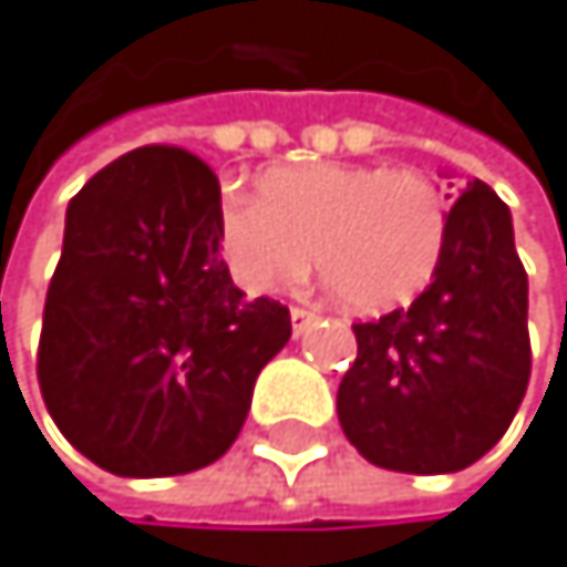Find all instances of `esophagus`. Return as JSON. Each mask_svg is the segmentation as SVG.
I'll use <instances>...</instances> for the list:
<instances>
[{
	"mask_svg": "<svg viewBox=\"0 0 567 567\" xmlns=\"http://www.w3.org/2000/svg\"><path fill=\"white\" fill-rule=\"evenodd\" d=\"M315 321H318L315 311H308V308H290V329H293V336L308 332V329L315 326Z\"/></svg>",
	"mask_w": 567,
	"mask_h": 567,
	"instance_id": "34e87169",
	"label": "esophagus"
}]
</instances>
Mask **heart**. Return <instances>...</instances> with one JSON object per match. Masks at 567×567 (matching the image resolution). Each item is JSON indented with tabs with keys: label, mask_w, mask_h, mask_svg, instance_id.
<instances>
[{
	"label": "heart",
	"mask_w": 567,
	"mask_h": 567,
	"mask_svg": "<svg viewBox=\"0 0 567 567\" xmlns=\"http://www.w3.org/2000/svg\"><path fill=\"white\" fill-rule=\"evenodd\" d=\"M443 193L415 169L370 162H298L259 176L256 197L225 186L214 231L231 277L252 293L298 284L311 256L353 315L412 305L446 249Z\"/></svg>",
	"instance_id": "obj_1"
}]
</instances>
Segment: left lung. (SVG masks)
<instances>
[{"label": "left lung", "instance_id": "obj_1", "mask_svg": "<svg viewBox=\"0 0 567 567\" xmlns=\"http://www.w3.org/2000/svg\"><path fill=\"white\" fill-rule=\"evenodd\" d=\"M433 284L409 308L353 326L339 426L388 471H464L503 440L530 381L526 269L513 214L482 179L450 207Z\"/></svg>", "mask_w": 567, "mask_h": 567}]
</instances>
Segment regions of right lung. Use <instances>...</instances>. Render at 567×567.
I'll list each match as a JSON object with an SVG mask.
<instances>
[{"label":"right lung","mask_w":567,"mask_h":567,"mask_svg":"<svg viewBox=\"0 0 567 567\" xmlns=\"http://www.w3.org/2000/svg\"><path fill=\"white\" fill-rule=\"evenodd\" d=\"M217 193L197 155L148 145L100 169L64 214L37 381L64 440L121 478L214 464L290 339L280 301L231 284Z\"/></svg>","instance_id":"right-lung-1"}]
</instances>
